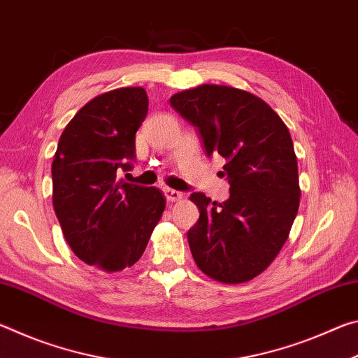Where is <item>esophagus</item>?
<instances>
[{
    "label": "esophagus",
    "instance_id": "esophagus-1",
    "mask_svg": "<svg viewBox=\"0 0 358 358\" xmlns=\"http://www.w3.org/2000/svg\"><path fill=\"white\" fill-rule=\"evenodd\" d=\"M164 196L169 202H177L180 199H183V192L175 191L172 187H164Z\"/></svg>",
    "mask_w": 358,
    "mask_h": 358
}]
</instances>
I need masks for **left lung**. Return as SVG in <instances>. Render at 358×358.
<instances>
[{
  "label": "left lung",
  "mask_w": 358,
  "mask_h": 358,
  "mask_svg": "<svg viewBox=\"0 0 358 358\" xmlns=\"http://www.w3.org/2000/svg\"><path fill=\"white\" fill-rule=\"evenodd\" d=\"M171 106L197 129L205 153L226 159L230 196L191 201L201 216L187 230L199 268L226 284L252 280L286 243L299 211V167L287 126L257 96L224 85H201L171 98Z\"/></svg>",
  "instance_id": "obj_1"
}]
</instances>
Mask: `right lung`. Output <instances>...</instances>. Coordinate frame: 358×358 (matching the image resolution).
<instances>
[{
	"label": "right lung",
	"mask_w": 358,
	"mask_h": 358,
	"mask_svg": "<svg viewBox=\"0 0 358 358\" xmlns=\"http://www.w3.org/2000/svg\"><path fill=\"white\" fill-rule=\"evenodd\" d=\"M148 112L141 87L83 106L59 137L52 164L53 208L78 259L106 271L134 265L166 208L157 187L117 180L136 161V132Z\"/></svg>",
	"instance_id": "add662e5"
}]
</instances>
